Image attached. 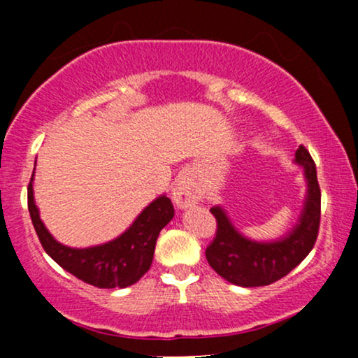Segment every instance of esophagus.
<instances>
[{
	"label": "esophagus",
	"instance_id": "obj_1",
	"mask_svg": "<svg viewBox=\"0 0 358 358\" xmlns=\"http://www.w3.org/2000/svg\"><path fill=\"white\" fill-rule=\"evenodd\" d=\"M200 200L199 188L193 185L188 178H182L173 188V202L180 208H188Z\"/></svg>",
	"mask_w": 358,
	"mask_h": 358
}]
</instances>
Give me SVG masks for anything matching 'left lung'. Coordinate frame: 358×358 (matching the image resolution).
<instances>
[{
	"instance_id": "obj_1",
	"label": "left lung",
	"mask_w": 358,
	"mask_h": 358,
	"mask_svg": "<svg viewBox=\"0 0 358 358\" xmlns=\"http://www.w3.org/2000/svg\"><path fill=\"white\" fill-rule=\"evenodd\" d=\"M296 163L305 170L308 193L305 208L296 227L282 239L256 242L236 231L220 207L210 212L217 220V232L205 250L208 264L219 276L242 287L268 286L285 278L313 249L322 215V192L316 180V166L305 146L296 150Z\"/></svg>"
}]
</instances>
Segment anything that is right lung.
<instances>
[{"label":"right lung","mask_w":358,"mask_h":358,"mask_svg":"<svg viewBox=\"0 0 358 358\" xmlns=\"http://www.w3.org/2000/svg\"><path fill=\"white\" fill-rule=\"evenodd\" d=\"M28 210L45 252L60 268L69 271L87 285L108 287V289L127 287L145 276L153 262L159 231L175 215L171 200L162 195L148 205L133 222V225L117 239L94 248L73 249L53 239L40 219L34 199V175L28 183Z\"/></svg>","instance_id":"1"}]
</instances>
